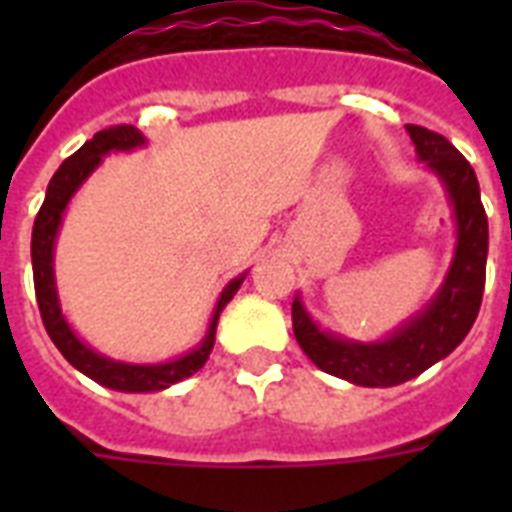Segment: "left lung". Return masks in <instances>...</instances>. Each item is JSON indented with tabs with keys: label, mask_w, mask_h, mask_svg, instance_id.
<instances>
[{
	"label": "left lung",
	"mask_w": 512,
	"mask_h": 512,
	"mask_svg": "<svg viewBox=\"0 0 512 512\" xmlns=\"http://www.w3.org/2000/svg\"><path fill=\"white\" fill-rule=\"evenodd\" d=\"M406 132L412 135L422 162L441 177L457 225L452 265L436 297L414 319L377 342L342 340L332 332H324L308 316L300 297L292 303V329L305 356L321 372L364 388L401 385L449 356L473 327L484 297L489 223L476 172L444 135L417 124H406Z\"/></svg>",
	"instance_id": "8db88e82"
}]
</instances>
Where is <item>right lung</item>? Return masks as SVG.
Here are the masks:
<instances>
[{"label": "right lung", "mask_w": 512, "mask_h": 512, "mask_svg": "<svg viewBox=\"0 0 512 512\" xmlns=\"http://www.w3.org/2000/svg\"><path fill=\"white\" fill-rule=\"evenodd\" d=\"M140 146H146V138L132 124H116V127H108V130H100L98 135H92V140H87L76 154L68 156L66 162L58 167V172L52 175L44 204L34 220V233H31L36 303H39V313H42L47 335L74 369L87 374L90 380L100 382V385H106L111 390H122V393H154V390L170 388L175 382L191 377L193 372H199L201 366L207 364L212 345H215L220 311L231 303V297L239 292L241 281L247 276V273H241L239 279H233L223 289V295L215 305V313H212V321H209L207 337L201 340V345H196V348L188 350L185 356L175 358V361H167V364H124V361H114V358L100 356L92 348H87L74 335V329L68 327L66 316L60 313L55 268H52V249H55L60 220H63V212H66L71 196L95 172V167L103 162V156L111 154V151H132V148Z\"/></svg>", "instance_id": "1"}]
</instances>
